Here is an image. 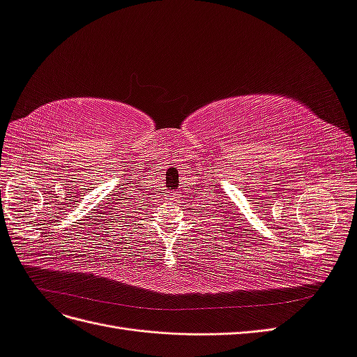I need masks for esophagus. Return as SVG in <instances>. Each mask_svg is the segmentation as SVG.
Masks as SVG:
<instances>
[{
	"label": "esophagus",
	"instance_id": "1",
	"mask_svg": "<svg viewBox=\"0 0 357 357\" xmlns=\"http://www.w3.org/2000/svg\"><path fill=\"white\" fill-rule=\"evenodd\" d=\"M165 198H167V201H177V193L176 192H172V190H168L167 192V195H165Z\"/></svg>",
	"mask_w": 357,
	"mask_h": 357
}]
</instances>
